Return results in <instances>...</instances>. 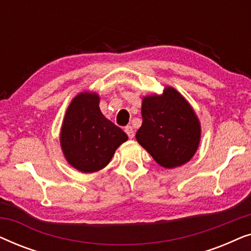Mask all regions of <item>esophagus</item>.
Wrapping results in <instances>:
<instances>
[{
  "label": "esophagus",
  "instance_id": "34e87169",
  "mask_svg": "<svg viewBox=\"0 0 251 251\" xmlns=\"http://www.w3.org/2000/svg\"><path fill=\"white\" fill-rule=\"evenodd\" d=\"M125 131L130 139H132L133 136H135V132H133V128L131 126H126L125 128Z\"/></svg>",
  "mask_w": 251,
  "mask_h": 251
}]
</instances>
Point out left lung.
Returning a JSON list of instances; mask_svg holds the SVG:
<instances>
[{"label":"left lung","instance_id":"8db88e82","mask_svg":"<svg viewBox=\"0 0 251 251\" xmlns=\"http://www.w3.org/2000/svg\"><path fill=\"white\" fill-rule=\"evenodd\" d=\"M142 126L136 139L161 167L187 163L197 153L201 125L190 102L173 87L161 95L145 96L142 101Z\"/></svg>","mask_w":251,"mask_h":251}]
</instances>
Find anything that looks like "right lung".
Returning a JSON list of instances; mask_svg holds the SVG:
<instances>
[{
  "label": "right lung",
  "instance_id": "add662e5",
  "mask_svg": "<svg viewBox=\"0 0 251 251\" xmlns=\"http://www.w3.org/2000/svg\"><path fill=\"white\" fill-rule=\"evenodd\" d=\"M97 92L83 91L68 105L60 129V146L72 167L84 174L101 170L118 147L128 140L121 128L106 119Z\"/></svg>",
  "mask_w": 251,
  "mask_h": 251
}]
</instances>
